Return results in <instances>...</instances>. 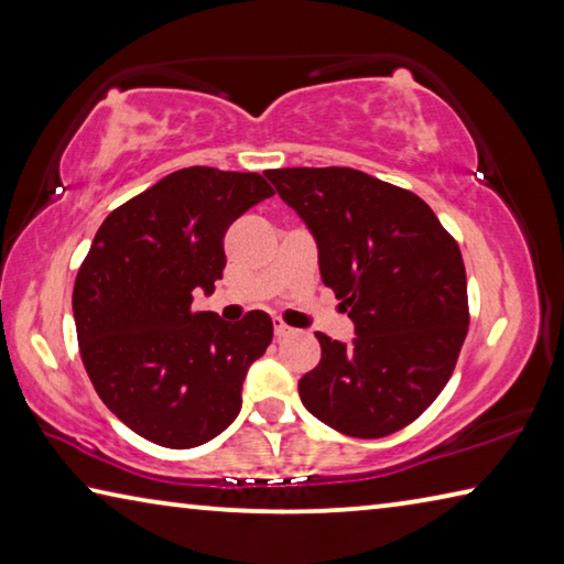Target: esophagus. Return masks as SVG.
<instances>
[{
    "label": "esophagus",
    "instance_id": "34e87169",
    "mask_svg": "<svg viewBox=\"0 0 564 564\" xmlns=\"http://www.w3.org/2000/svg\"><path fill=\"white\" fill-rule=\"evenodd\" d=\"M273 333H275V338H285V336H291V328L285 326L283 321H273Z\"/></svg>",
    "mask_w": 564,
    "mask_h": 564
}]
</instances>
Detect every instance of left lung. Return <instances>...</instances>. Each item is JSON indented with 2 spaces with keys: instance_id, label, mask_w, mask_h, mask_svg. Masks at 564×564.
<instances>
[{
  "instance_id": "8db88e82",
  "label": "left lung",
  "mask_w": 564,
  "mask_h": 564,
  "mask_svg": "<svg viewBox=\"0 0 564 564\" xmlns=\"http://www.w3.org/2000/svg\"><path fill=\"white\" fill-rule=\"evenodd\" d=\"M265 178L318 243L323 283L356 326L316 333L321 362L301 403L350 437H386L441 395L467 336L460 248L413 191L356 169H273Z\"/></svg>"
}]
</instances>
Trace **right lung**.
I'll use <instances>...</instances> for the list:
<instances>
[{"instance_id":"obj_1","label":"right lung","mask_w":564,"mask_h":564,"mask_svg":"<svg viewBox=\"0 0 564 564\" xmlns=\"http://www.w3.org/2000/svg\"><path fill=\"white\" fill-rule=\"evenodd\" d=\"M269 196L261 174L181 169L94 236L72 295L79 352L104 405L151 443L204 445L241 410L248 368L273 338L269 313L226 323L191 303L221 279L228 226Z\"/></svg>"}]
</instances>
